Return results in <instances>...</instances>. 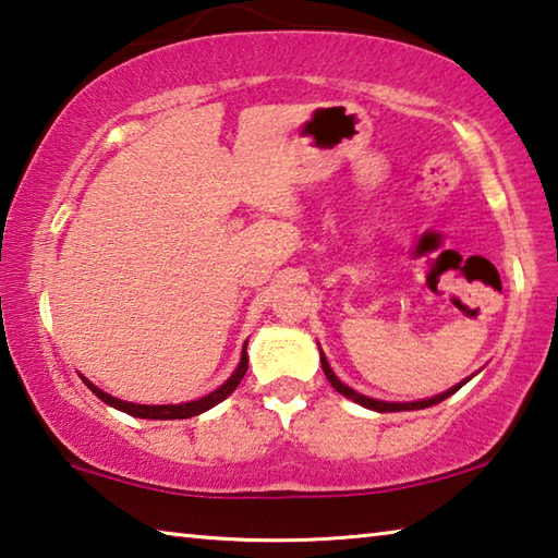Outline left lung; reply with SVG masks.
Here are the masks:
<instances>
[{
  "label": "left lung",
  "instance_id": "obj_1",
  "mask_svg": "<svg viewBox=\"0 0 558 558\" xmlns=\"http://www.w3.org/2000/svg\"><path fill=\"white\" fill-rule=\"evenodd\" d=\"M319 362H323V372H325V376H327V381L335 386V391H339L342 396H347V399H352V401H354V403H359V405H364V409H369V411H379V413L428 409V405H436V403H440V401H446L448 396H452V393H456V391L460 389V386H465V384L470 381V376H468L465 381L456 384V386H452V389L442 391V393H438V396H430V399H421V401H409V403H401V401H379V399H372V396L356 393V391L352 389V386H347L344 381H339V376L332 372V366H329V362H327V356H325L323 349H319Z\"/></svg>",
  "mask_w": 558,
  "mask_h": 558
}]
</instances>
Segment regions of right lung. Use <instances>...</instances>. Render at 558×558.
Here are the masks:
<instances>
[{
    "label": "right lung",
    "mask_w": 558,
    "mask_h": 558,
    "mask_svg": "<svg viewBox=\"0 0 558 558\" xmlns=\"http://www.w3.org/2000/svg\"><path fill=\"white\" fill-rule=\"evenodd\" d=\"M245 347H248V342L243 344L241 349V362L239 366H235L233 374L226 379L219 389L202 396V399L196 401H186V403H162V405H149V403H132V401H122V399H116V396L106 393L102 389H98L96 384L88 381L86 376L81 374L83 384L88 386V389L98 396V399L102 403L112 405V409H118L122 413L128 415H135V418H147V421H177V418H192V415H199L204 411L214 409L216 403H221L226 396H231L235 391V386L241 384V379L245 376V369H248V354H245Z\"/></svg>",
    "instance_id": "add662e5"
}]
</instances>
